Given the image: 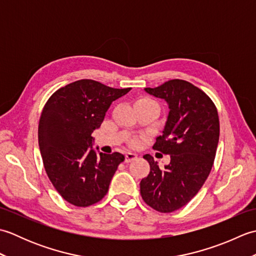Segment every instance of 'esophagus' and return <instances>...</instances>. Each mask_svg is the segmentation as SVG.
<instances>
[{"label":"esophagus","mask_w":256,"mask_h":256,"mask_svg":"<svg viewBox=\"0 0 256 256\" xmlns=\"http://www.w3.org/2000/svg\"><path fill=\"white\" fill-rule=\"evenodd\" d=\"M136 158H138V155L131 153V152H128V153L125 154V162H130L132 160H135Z\"/></svg>","instance_id":"obj_1"}]
</instances>
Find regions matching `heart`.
Returning <instances> with one entry per match:
<instances>
[{
	"label": "heart",
	"instance_id": "1",
	"mask_svg": "<svg viewBox=\"0 0 256 256\" xmlns=\"http://www.w3.org/2000/svg\"><path fill=\"white\" fill-rule=\"evenodd\" d=\"M138 102H155L153 99H150V98H140V99L138 100ZM140 144V140L138 138H132L130 140V145L131 146H138Z\"/></svg>",
	"mask_w": 256,
	"mask_h": 256
}]
</instances>
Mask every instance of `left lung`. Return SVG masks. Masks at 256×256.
<instances>
[{
    "label": "left lung",
    "mask_w": 256,
    "mask_h": 256,
    "mask_svg": "<svg viewBox=\"0 0 256 256\" xmlns=\"http://www.w3.org/2000/svg\"><path fill=\"white\" fill-rule=\"evenodd\" d=\"M145 91L170 106L153 148L170 155V162L162 170L150 154L143 156L150 170L140 180V196L150 208L170 214L186 206L208 178L219 142V116L210 98L188 81L168 80Z\"/></svg>",
    "instance_id": "8db88e82"
}]
</instances>
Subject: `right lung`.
<instances>
[{"instance_id": "obj_1", "label": "right lung", "mask_w": 256, "mask_h": 256, "mask_svg": "<svg viewBox=\"0 0 256 256\" xmlns=\"http://www.w3.org/2000/svg\"><path fill=\"white\" fill-rule=\"evenodd\" d=\"M130 90L82 79L59 88L46 102L38 144L47 176L67 202L89 206L106 194L124 156L118 152L96 155L91 134L100 128L111 103Z\"/></svg>"}]
</instances>
